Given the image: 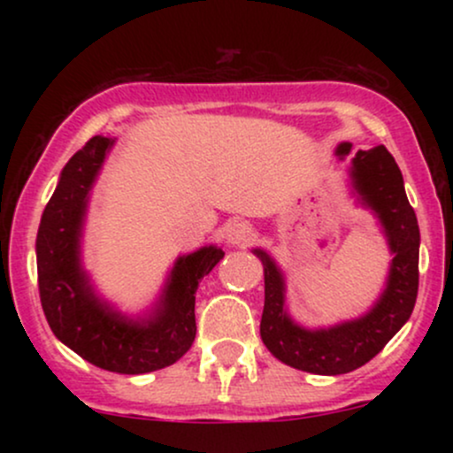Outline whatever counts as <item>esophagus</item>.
Returning a JSON list of instances; mask_svg holds the SVG:
<instances>
[{"mask_svg":"<svg viewBox=\"0 0 453 453\" xmlns=\"http://www.w3.org/2000/svg\"><path fill=\"white\" fill-rule=\"evenodd\" d=\"M223 238L232 247H244L253 238V227L247 221H232L223 230Z\"/></svg>","mask_w":453,"mask_h":453,"instance_id":"esophagus-1","label":"esophagus"}]
</instances>
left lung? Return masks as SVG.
<instances>
[{"label": "left lung", "mask_w": 453, "mask_h": 453, "mask_svg": "<svg viewBox=\"0 0 453 453\" xmlns=\"http://www.w3.org/2000/svg\"><path fill=\"white\" fill-rule=\"evenodd\" d=\"M349 150V142H341L336 155L345 157ZM349 176L353 194L377 215L394 256L386 289L366 315L317 330L298 326L285 309V279L277 262L264 249H253L264 264V345L277 360L313 375H342L371 362L407 324L418 298L419 226L396 161L383 144L357 150Z\"/></svg>", "instance_id": "obj_1"}]
</instances>
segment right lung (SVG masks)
<instances>
[{
	"mask_svg": "<svg viewBox=\"0 0 453 453\" xmlns=\"http://www.w3.org/2000/svg\"><path fill=\"white\" fill-rule=\"evenodd\" d=\"M112 144V138L93 136L61 170L35 238L38 288L46 321L64 345L104 371L144 375L189 351L197 285L226 253L209 244L176 259L147 317L132 319L104 303L81 264V236L89 191Z\"/></svg>",
	"mask_w": 453,
	"mask_h": 453,
	"instance_id": "1",
	"label": "right lung"
}]
</instances>
